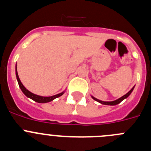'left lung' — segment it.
Returning a JSON list of instances; mask_svg holds the SVG:
<instances>
[{
  "label": "left lung",
  "mask_w": 151,
  "mask_h": 151,
  "mask_svg": "<svg viewBox=\"0 0 151 151\" xmlns=\"http://www.w3.org/2000/svg\"><path fill=\"white\" fill-rule=\"evenodd\" d=\"M134 86L131 89V90L129 91V92H128L127 94H125V95H123V96H122V97H119V99L116 100V101H100V100L97 99V98L94 97H93V96H91V97H92V98H93V99L94 100V101H97V102L101 103V104L110 105V106H114V105H116V104H119V103H120V102H122V101H123V100H125V98H127V97H129V95H130L131 93L132 92V91H133V89H134Z\"/></svg>",
  "instance_id": "left-lung-1"
}]
</instances>
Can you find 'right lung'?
I'll list each match as a JSON object with an SVG mask.
<instances>
[{
  "mask_svg": "<svg viewBox=\"0 0 151 151\" xmlns=\"http://www.w3.org/2000/svg\"><path fill=\"white\" fill-rule=\"evenodd\" d=\"M16 76H17V82H18L19 86V88H20L22 93H23L26 97H29V98H31V99L33 100V101H35V102L41 103V104H45V103L50 102V101H54L55 98L60 97V96H62L63 94H64V91H63L61 92V93H60V94H57L54 96H50V97H43V96H39V95H37V94H33V93L30 92L29 90H27L26 88L24 87V85H22V82H21L20 79H19V78L18 73H17V66H16Z\"/></svg>",
  "mask_w": 151,
  "mask_h": 151,
  "instance_id": "obj_1",
  "label": "right lung"
}]
</instances>
